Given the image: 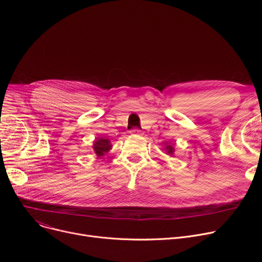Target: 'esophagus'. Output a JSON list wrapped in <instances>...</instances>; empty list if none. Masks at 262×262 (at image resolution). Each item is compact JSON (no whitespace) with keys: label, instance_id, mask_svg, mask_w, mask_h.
<instances>
[{"label":"esophagus","instance_id":"34e87169","mask_svg":"<svg viewBox=\"0 0 262 262\" xmlns=\"http://www.w3.org/2000/svg\"><path fill=\"white\" fill-rule=\"evenodd\" d=\"M130 135L135 137H140V136H143V133L138 128H134L130 130Z\"/></svg>","mask_w":262,"mask_h":262}]
</instances>
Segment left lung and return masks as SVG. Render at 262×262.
Returning a JSON list of instances; mask_svg holds the SVG:
<instances>
[{
	"label": "left lung",
	"mask_w": 262,
	"mask_h": 262,
	"mask_svg": "<svg viewBox=\"0 0 262 262\" xmlns=\"http://www.w3.org/2000/svg\"><path fill=\"white\" fill-rule=\"evenodd\" d=\"M163 149V152L166 153L167 155H169V156H173L174 155V152H175V148H174V143L173 144H168V143H166V146H164V148H162Z\"/></svg>",
	"instance_id": "left-lung-1"
}]
</instances>
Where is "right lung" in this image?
Returning a JSON list of instances; mask_svg holds the SVG:
<instances>
[{"mask_svg":"<svg viewBox=\"0 0 262 262\" xmlns=\"http://www.w3.org/2000/svg\"><path fill=\"white\" fill-rule=\"evenodd\" d=\"M113 144L110 143L109 139H104V138H96L93 141L92 149L94 154L98 157H103L105 154H107L110 149H112Z\"/></svg>","mask_w":262,"mask_h":262,"instance_id":"obj_1","label":"right lung"}]
</instances>
